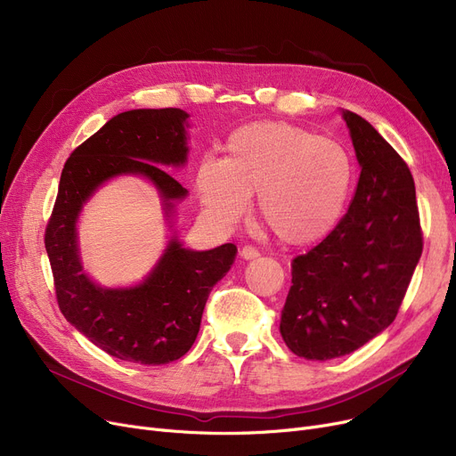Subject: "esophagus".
I'll list each match as a JSON object with an SVG mask.
<instances>
[{
	"mask_svg": "<svg viewBox=\"0 0 456 456\" xmlns=\"http://www.w3.org/2000/svg\"><path fill=\"white\" fill-rule=\"evenodd\" d=\"M258 255H260L258 249L253 248V246H244V248L240 249V256L246 258V260H253V258H256Z\"/></svg>",
	"mask_w": 456,
	"mask_h": 456,
	"instance_id": "obj_1",
	"label": "esophagus"
}]
</instances>
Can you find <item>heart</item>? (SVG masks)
Masks as SVG:
<instances>
[{"label": "heart", "instance_id": "heart-1", "mask_svg": "<svg viewBox=\"0 0 456 456\" xmlns=\"http://www.w3.org/2000/svg\"><path fill=\"white\" fill-rule=\"evenodd\" d=\"M354 162L340 142L286 122L238 127L224 157L200 162L194 188L220 225L242 220L256 194L262 222L286 246L327 238L347 208Z\"/></svg>", "mask_w": 456, "mask_h": 456}]
</instances>
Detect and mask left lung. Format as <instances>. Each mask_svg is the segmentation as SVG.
Listing matches in <instances>:
<instances>
[{
  "label": "left lung",
  "instance_id": "obj_1",
  "mask_svg": "<svg viewBox=\"0 0 456 456\" xmlns=\"http://www.w3.org/2000/svg\"><path fill=\"white\" fill-rule=\"evenodd\" d=\"M362 172L340 224L292 260L281 337L306 361L344 356L397 316L423 251L409 166L362 116L342 110Z\"/></svg>",
  "mask_w": 456,
  "mask_h": 456
}]
</instances>
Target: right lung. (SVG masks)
Listing matches in <instances>:
<instances>
[{
    "label": "right lung",
    "mask_w": 456,
    "mask_h": 456,
    "mask_svg": "<svg viewBox=\"0 0 456 456\" xmlns=\"http://www.w3.org/2000/svg\"><path fill=\"white\" fill-rule=\"evenodd\" d=\"M188 114L181 109H136L109 122L69 155L45 227V251L61 313L79 332L119 361L159 366L196 342L212 286L231 270L236 246L186 249L172 236L150 275L129 289H103L85 272L77 244L83 205L103 183L140 175L153 183L166 218L188 190L159 167L186 162Z\"/></svg>",
    "instance_id": "1"
}]
</instances>
